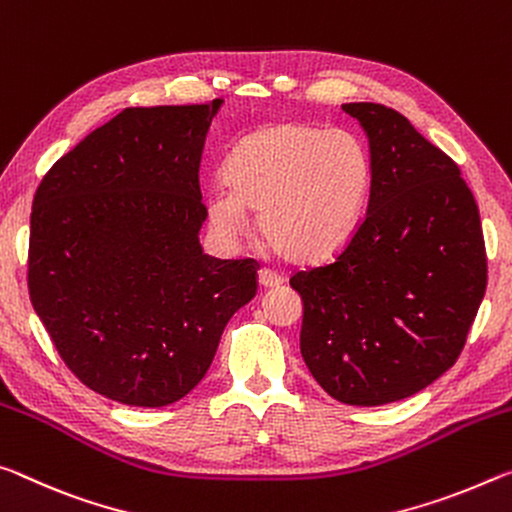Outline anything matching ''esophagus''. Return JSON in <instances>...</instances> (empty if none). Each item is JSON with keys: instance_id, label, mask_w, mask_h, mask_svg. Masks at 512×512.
Here are the masks:
<instances>
[{"instance_id": "34e87169", "label": "esophagus", "mask_w": 512, "mask_h": 512, "mask_svg": "<svg viewBox=\"0 0 512 512\" xmlns=\"http://www.w3.org/2000/svg\"><path fill=\"white\" fill-rule=\"evenodd\" d=\"M283 283V276H279L272 270H258V286L261 288H279Z\"/></svg>"}]
</instances>
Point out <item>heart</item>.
Segmentation results:
<instances>
[{
    "instance_id": "b5f03b06",
    "label": "heart",
    "mask_w": 512,
    "mask_h": 512,
    "mask_svg": "<svg viewBox=\"0 0 512 512\" xmlns=\"http://www.w3.org/2000/svg\"><path fill=\"white\" fill-rule=\"evenodd\" d=\"M226 186L206 192L215 236L238 242L247 211L276 254L322 261L354 236L370 192L372 163L358 136L306 122L251 133L224 167Z\"/></svg>"
}]
</instances>
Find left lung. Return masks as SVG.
<instances>
[{
    "label": "left lung",
    "mask_w": 512,
    "mask_h": 512,
    "mask_svg": "<svg viewBox=\"0 0 512 512\" xmlns=\"http://www.w3.org/2000/svg\"><path fill=\"white\" fill-rule=\"evenodd\" d=\"M367 136V213L331 263L290 279L301 356L349 406H383L440 379L465 347L488 283L479 206L458 165L404 115L342 104Z\"/></svg>",
    "instance_id": "left-lung-1"
}]
</instances>
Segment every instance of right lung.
<instances>
[{"mask_svg":"<svg viewBox=\"0 0 512 512\" xmlns=\"http://www.w3.org/2000/svg\"><path fill=\"white\" fill-rule=\"evenodd\" d=\"M124 108L58 158L36 190L29 297L77 379L161 408L204 379L256 263L204 254L199 163L222 108Z\"/></svg>","mask_w":512,"mask_h":512,"instance_id":"obj_1","label":"right lung"}]
</instances>
